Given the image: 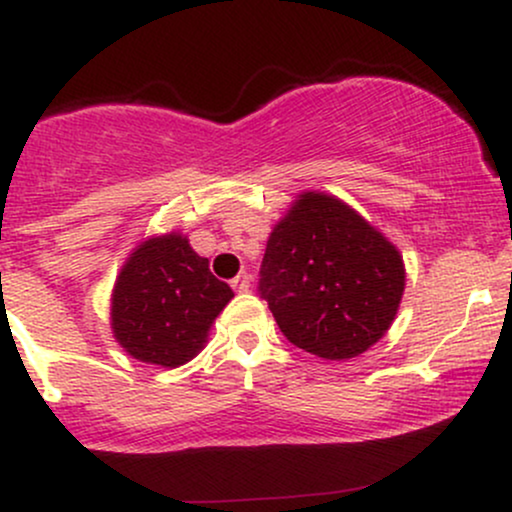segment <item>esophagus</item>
<instances>
[{
	"instance_id": "obj_1",
	"label": "esophagus",
	"mask_w": 512,
	"mask_h": 512,
	"mask_svg": "<svg viewBox=\"0 0 512 512\" xmlns=\"http://www.w3.org/2000/svg\"><path fill=\"white\" fill-rule=\"evenodd\" d=\"M231 286H233V289H236V291H240V293L250 291V274H245V272L238 274L236 279L231 281Z\"/></svg>"
}]
</instances>
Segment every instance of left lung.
<instances>
[{"mask_svg":"<svg viewBox=\"0 0 512 512\" xmlns=\"http://www.w3.org/2000/svg\"><path fill=\"white\" fill-rule=\"evenodd\" d=\"M402 293L399 250L325 192H303L267 240L260 296L308 354L344 361L368 351L390 330Z\"/></svg>","mask_w":512,"mask_h":512,"instance_id":"left-lung-1","label":"left lung"}]
</instances>
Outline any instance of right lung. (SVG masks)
I'll list each match as a JSON object with an SVG mask.
<instances>
[{"instance_id":"1","label":"right lung","mask_w":512,"mask_h":512,"mask_svg":"<svg viewBox=\"0 0 512 512\" xmlns=\"http://www.w3.org/2000/svg\"><path fill=\"white\" fill-rule=\"evenodd\" d=\"M233 298L185 236L149 238L127 257L115 281L110 325L137 361L178 368L207 344L211 322Z\"/></svg>"}]
</instances>
